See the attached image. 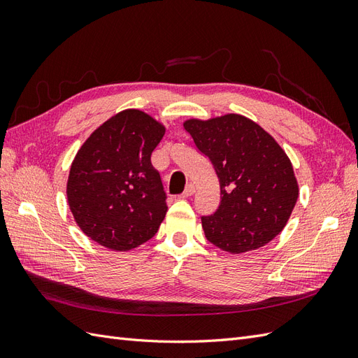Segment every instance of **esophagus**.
I'll return each instance as SVG.
<instances>
[{"instance_id": "esophagus-1", "label": "esophagus", "mask_w": 358, "mask_h": 358, "mask_svg": "<svg viewBox=\"0 0 358 358\" xmlns=\"http://www.w3.org/2000/svg\"><path fill=\"white\" fill-rule=\"evenodd\" d=\"M194 192H196V188H194V185H192V183H188V185H187V188H185V191H183L182 192V199H187V197H191L192 196V194Z\"/></svg>"}]
</instances>
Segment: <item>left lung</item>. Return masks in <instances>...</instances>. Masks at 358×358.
Returning a JSON list of instances; mask_svg holds the SVG:
<instances>
[{
  "instance_id": "left-lung-1",
  "label": "left lung",
  "mask_w": 358,
  "mask_h": 358,
  "mask_svg": "<svg viewBox=\"0 0 358 358\" xmlns=\"http://www.w3.org/2000/svg\"><path fill=\"white\" fill-rule=\"evenodd\" d=\"M183 128L220 180V208L201 216L206 239L230 254L268 243L284 230L299 199L285 150L258 124L236 113L188 119Z\"/></svg>"
}]
</instances>
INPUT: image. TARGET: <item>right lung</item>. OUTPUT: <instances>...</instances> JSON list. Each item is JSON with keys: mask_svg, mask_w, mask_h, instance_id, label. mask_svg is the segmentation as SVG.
<instances>
[{"mask_svg": "<svg viewBox=\"0 0 358 358\" xmlns=\"http://www.w3.org/2000/svg\"><path fill=\"white\" fill-rule=\"evenodd\" d=\"M164 133L166 127L152 116L128 109L107 119L76 154L69 206L94 242L124 252L158 231L167 197L150 155Z\"/></svg>", "mask_w": 358, "mask_h": 358, "instance_id": "add662e5", "label": "right lung"}]
</instances>
